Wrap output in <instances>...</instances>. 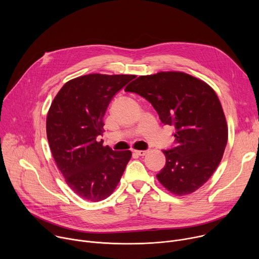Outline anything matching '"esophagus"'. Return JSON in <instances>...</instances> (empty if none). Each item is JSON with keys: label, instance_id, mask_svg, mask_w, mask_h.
<instances>
[{"label": "esophagus", "instance_id": "1", "mask_svg": "<svg viewBox=\"0 0 259 259\" xmlns=\"http://www.w3.org/2000/svg\"><path fill=\"white\" fill-rule=\"evenodd\" d=\"M134 153L138 156H144L147 153V151H134Z\"/></svg>", "mask_w": 259, "mask_h": 259}]
</instances>
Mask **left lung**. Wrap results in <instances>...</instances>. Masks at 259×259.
Returning a JSON list of instances; mask_svg holds the SVG:
<instances>
[{
	"mask_svg": "<svg viewBox=\"0 0 259 259\" xmlns=\"http://www.w3.org/2000/svg\"><path fill=\"white\" fill-rule=\"evenodd\" d=\"M125 91L149 100L161 121L176 128L178 144L163 151L166 164L157 174L160 183L176 196L199 190L218 167L228 142L227 120L215 91L182 71L140 76Z\"/></svg>",
	"mask_w": 259,
	"mask_h": 259,
	"instance_id": "1",
	"label": "left lung"
}]
</instances>
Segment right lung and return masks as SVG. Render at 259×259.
I'll use <instances>...</instances> for the list:
<instances>
[{"label": "right lung", "instance_id": "add662e5", "mask_svg": "<svg viewBox=\"0 0 259 259\" xmlns=\"http://www.w3.org/2000/svg\"><path fill=\"white\" fill-rule=\"evenodd\" d=\"M134 75L89 73L69 80L48 110L46 132L54 161L71 191L98 202L116 190L131 159L130 151L116 152L96 137L113 96Z\"/></svg>", "mask_w": 259, "mask_h": 259}]
</instances>
